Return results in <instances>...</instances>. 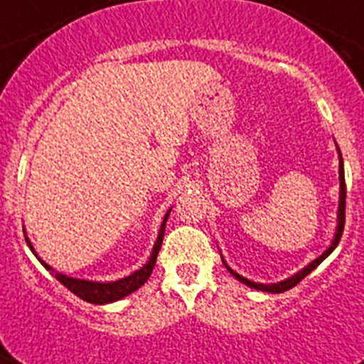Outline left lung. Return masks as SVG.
<instances>
[{"label":"left lung","mask_w":364,"mask_h":364,"mask_svg":"<svg viewBox=\"0 0 364 364\" xmlns=\"http://www.w3.org/2000/svg\"><path fill=\"white\" fill-rule=\"evenodd\" d=\"M338 151V181H341V192H338V210H337V229H335V237H333L331 244H329V248L326 250V252L320 255V257H316L314 261H311L307 267L301 268L300 272H296L294 276L287 277V279L283 281H277V283H255V281L248 279V277L240 276V274H237V272L233 270V268L228 267V262L224 261V257H222V262L225 264V268H228L231 274H233L237 279L240 281V283H244V285H248L250 289H255V291H262V292H274V294H279V292H285L289 291V289H292V287H296L298 283H300L301 279H304L307 274H311V272L314 270V268L318 267L320 262L323 261V259L328 257L329 253L333 252V250L337 248L338 240H341V237H343V229H344V209H346V185H344V164H343V155H341V149L337 148Z\"/></svg>","instance_id":"obj_1"}]
</instances>
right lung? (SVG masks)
<instances>
[{
  "label": "right lung",
  "mask_w": 364,
  "mask_h": 364,
  "mask_svg": "<svg viewBox=\"0 0 364 364\" xmlns=\"http://www.w3.org/2000/svg\"><path fill=\"white\" fill-rule=\"evenodd\" d=\"M170 210L172 207L168 209V213L164 215L163 222H161V229H159V235H157V240L154 244V250H151V255L149 259L146 261V264H142V268L135 270L133 274L129 276L122 277V279H116V281H90V279H77V277H70L66 274H60V272H55L53 268L48 264V262L42 261L38 255H36L35 248H33L31 240L27 239V246L31 248V252L35 253L36 259L44 264V268H48L50 272H53V276L63 283L68 291H72L73 294L79 296L81 300L88 301V304H96V305H105V304H112V301H118L125 296H129L131 292L139 291L140 287L144 285L148 277L151 276V272H154L155 267V261H157V255H159V250L163 246V239H164V228H166V220L170 216ZM26 235V231H23Z\"/></svg>",
  "instance_id": "1"
}]
</instances>
